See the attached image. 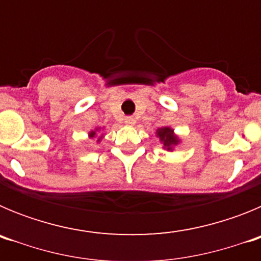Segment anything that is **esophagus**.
<instances>
[{
    "instance_id": "obj_1",
    "label": "esophagus",
    "mask_w": 261,
    "mask_h": 261,
    "mask_svg": "<svg viewBox=\"0 0 261 261\" xmlns=\"http://www.w3.org/2000/svg\"><path fill=\"white\" fill-rule=\"evenodd\" d=\"M125 124L126 125H135L136 120L133 117H125Z\"/></svg>"
}]
</instances>
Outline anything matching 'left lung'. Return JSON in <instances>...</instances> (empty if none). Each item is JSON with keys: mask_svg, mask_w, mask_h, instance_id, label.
I'll use <instances>...</instances> for the list:
<instances>
[{"mask_svg": "<svg viewBox=\"0 0 261 261\" xmlns=\"http://www.w3.org/2000/svg\"><path fill=\"white\" fill-rule=\"evenodd\" d=\"M155 136L159 138V142L162 144V149L167 151H174L175 146L180 144V137L174 132V129L171 126H162L158 128L155 132Z\"/></svg>", "mask_w": 261, "mask_h": 261, "instance_id": "1", "label": "left lung"}]
</instances>
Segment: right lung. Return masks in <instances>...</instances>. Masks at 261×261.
Segmentation results:
<instances>
[{"label":"right lung","instance_id":"add662e5","mask_svg":"<svg viewBox=\"0 0 261 261\" xmlns=\"http://www.w3.org/2000/svg\"><path fill=\"white\" fill-rule=\"evenodd\" d=\"M103 129H105V128L96 126L95 129H93V130H90V132H89V138H96V142H98V144H99V142L102 141V138H103V136H105V135H103V133H100V136H99L98 133L100 132V130H103Z\"/></svg>","mask_w":261,"mask_h":261}]
</instances>
